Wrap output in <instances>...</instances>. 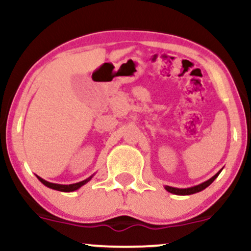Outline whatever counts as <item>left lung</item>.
I'll use <instances>...</instances> for the list:
<instances>
[{
	"instance_id": "1",
	"label": "left lung",
	"mask_w": 251,
	"mask_h": 251,
	"mask_svg": "<svg viewBox=\"0 0 251 251\" xmlns=\"http://www.w3.org/2000/svg\"><path fill=\"white\" fill-rule=\"evenodd\" d=\"M220 174H221V171L217 172V174H216V175L214 176V177L210 178L209 180L204 181V183L200 184V185L192 186V188H188V189H178V188H172V186H168V185H166L165 189H166V191L171 192V194H175V195H179V196L192 195V194H196V192L201 191V190H204L205 188H208L210 184H211L212 181H214V180L216 179V178L218 177V175H220Z\"/></svg>"
}]
</instances>
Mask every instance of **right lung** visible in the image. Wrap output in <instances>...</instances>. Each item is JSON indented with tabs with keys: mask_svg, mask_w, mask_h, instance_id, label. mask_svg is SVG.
Listing matches in <instances>:
<instances>
[{
	"mask_svg": "<svg viewBox=\"0 0 251 251\" xmlns=\"http://www.w3.org/2000/svg\"><path fill=\"white\" fill-rule=\"evenodd\" d=\"M37 179H39L43 185H46L47 188H50V189H54V190H57V191H62V192H72V191H75L79 188H81L82 185H85L87 181L91 180V178L93 177V176H91V177L87 178V179L82 180V181H79V183H75V184H70V185H61V184H54V183H50V181L42 179L41 177H39V176H36Z\"/></svg>",
	"mask_w": 251,
	"mask_h": 251,
	"instance_id": "1",
	"label": "right lung"
}]
</instances>
